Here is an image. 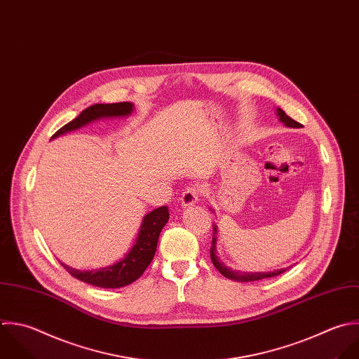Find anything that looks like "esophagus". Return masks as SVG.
I'll return each mask as SVG.
<instances>
[{"label":"esophagus","instance_id":"obj_1","mask_svg":"<svg viewBox=\"0 0 359 359\" xmlns=\"http://www.w3.org/2000/svg\"><path fill=\"white\" fill-rule=\"evenodd\" d=\"M200 196H201V190L198 186H190L187 187L183 194H182V205L183 207H190L196 203H198L200 200Z\"/></svg>","mask_w":359,"mask_h":359}]
</instances>
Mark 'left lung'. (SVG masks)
Segmentation results:
<instances>
[{"instance_id": "8db88e82", "label": "left lung", "mask_w": 359, "mask_h": 359, "mask_svg": "<svg viewBox=\"0 0 359 359\" xmlns=\"http://www.w3.org/2000/svg\"><path fill=\"white\" fill-rule=\"evenodd\" d=\"M277 116L280 117V121H283L287 127H294V128H299L301 123L295 121L294 118H291L290 116H287V113L283 109H277ZM217 225H214V232H212V246L210 250L211 255V262L215 266V269L226 278L235 280V281H241V283H250V281H259V280H264V278H270V277H276L280 276L283 273H285L288 269H281V270H274L270 273H242V271H233L231 269H228L225 264H222L217 256Z\"/></svg>"}]
</instances>
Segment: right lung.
<instances>
[{
    "instance_id": "right-lung-1",
    "label": "right lung",
    "mask_w": 359,
    "mask_h": 359,
    "mask_svg": "<svg viewBox=\"0 0 359 359\" xmlns=\"http://www.w3.org/2000/svg\"><path fill=\"white\" fill-rule=\"evenodd\" d=\"M133 110H134V104L130 102L92 104L88 109L82 110L81 114L75 117L72 121L62 126L51 138L60 137L68 131L78 130L86 126L88 123L99 118L130 116ZM168 219H169V210L165 205L148 212L141 222L134 246L120 262L114 263L113 266L81 271V270L68 267L62 263L60 264L76 280L95 287L121 288V287L130 285L131 283H134L142 276V273L147 270V267L152 262L156 252L161 231L166 225Z\"/></svg>"
}]
</instances>
